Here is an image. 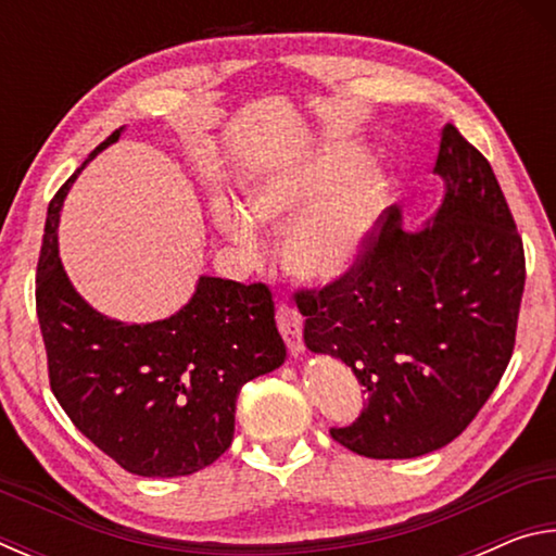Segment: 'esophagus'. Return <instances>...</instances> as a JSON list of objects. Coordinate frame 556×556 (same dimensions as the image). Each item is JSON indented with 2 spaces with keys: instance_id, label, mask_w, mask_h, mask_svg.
Instances as JSON below:
<instances>
[{
  "instance_id": "34e87169",
  "label": "esophagus",
  "mask_w": 556,
  "mask_h": 556,
  "mask_svg": "<svg viewBox=\"0 0 556 556\" xmlns=\"http://www.w3.org/2000/svg\"><path fill=\"white\" fill-rule=\"evenodd\" d=\"M277 326H279V333L285 336L291 355H299L301 351H304V338H301V328H304V316H301L294 306L279 304Z\"/></svg>"
}]
</instances>
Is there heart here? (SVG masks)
<instances>
[{"label":"heart","mask_w":556,"mask_h":556,"mask_svg":"<svg viewBox=\"0 0 556 556\" xmlns=\"http://www.w3.org/2000/svg\"><path fill=\"white\" fill-rule=\"evenodd\" d=\"M348 164L351 154L328 149L312 162L260 178L248 191L252 218L267 228H287L306 205L315 203L287 240L289 267L312 285H333L361 265L388 193L384 174L375 164L355 168L336 184ZM213 218L244 255H262L265 242L242 208L228 199H215Z\"/></svg>","instance_id":"obj_1"}]
</instances>
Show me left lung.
<instances>
[{"instance_id":"8db88e82","label":"left lung","mask_w":556,"mask_h":556,"mask_svg":"<svg viewBox=\"0 0 556 556\" xmlns=\"http://www.w3.org/2000/svg\"><path fill=\"white\" fill-rule=\"evenodd\" d=\"M434 174L446 191L425 228L404 230L392 205L351 275L294 294L308 351L341 357L368 392L361 417L331 429L368 458L446 446L513 357L525 250L501 184L454 125L441 129Z\"/></svg>"}]
</instances>
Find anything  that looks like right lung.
<instances>
[{"mask_svg": "<svg viewBox=\"0 0 556 556\" xmlns=\"http://www.w3.org/2000/svg\"><path fill=\"white\" fill-rule=\"evenodd\" d=\"M83 166L49 203L36 269L51 390L73 425L129 473L191 476L228 451L242 384L285 363L271 291L262 281L201 277L191 301L164 321L102 316L73 289L59 257L63 199Z\"/></svg>", "mask_w": 556, "mask_h": 556, "instance_id": "right-lung-1", "label": "right lung"}]
</instances>
